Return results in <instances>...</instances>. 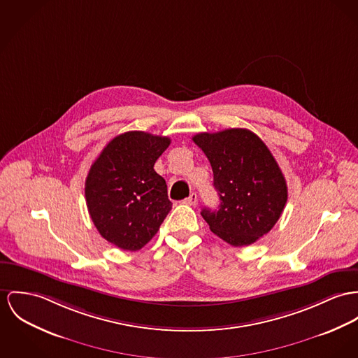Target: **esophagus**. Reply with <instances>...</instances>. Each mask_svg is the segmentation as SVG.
I'll return each instance as SVG.
<instances>
[{
  "label": "esophagus",
  "instance_id": "esophagus-1",
  "mask_svg": "<svg viewBox=\"0 0 358 358\" xmlns=\"http://www.w3.org/2000/svg\"><path fill=\"white\" fill-rule=\"evenodd\" d=\"M184 203H185V204H189V206H194V204L197 203V194L194 192L191 193L189 197H187V199L184 200Z\"/></svg>",
  "mask_w": 358,
  "mask_h": 358
}]
</instances>
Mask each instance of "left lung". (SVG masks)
Here are the masks:
<instances>
[{
  "label": "left lung",
  "mask_w": 358,
  "mask_h": 358,
  "mask_svg": "<svg viewBox=\"0 0 358 358\" xmlns=\"http://www.w3.org/2000/svg\"><path fill=\"white\" fill-rule=\"evenodd\" d=\"M193 141L208 158L218 210L203 208L211 231L233 247H247L267 234L287 201L286 180L264 141L243 128L197 134Z\"/></svg>",
  "instance_id": "8db88e82"
}]
</instances>
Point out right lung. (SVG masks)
Returning a JSON list of instances; mask_svg holds the SVG:
<instances>
[{
  "instance_id": "right-lung-1",
  "label": "right lung",
  "mask_w": 358,
  "mask_h": 358,
  "mask_svg": "<svg viewBox=\"0 0 358 358\" xmlns=\"http://www.w3.org/2000/svg\"><path fill=\"white\" fill-rule=\"evenodd\" d=\"M170 144L141 131L108 143L85 180V201L99 234L124 250H138L171 210L167 185L154 165Z\"/></svg>"
}]
</instances>
